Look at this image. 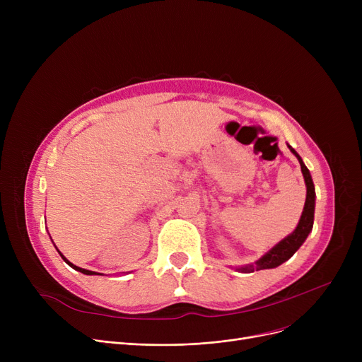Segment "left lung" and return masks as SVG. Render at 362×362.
Segmentation results:
<instances>
[{
	"instance_id": "8db88e82",
	"label": "left lung",
	"mask_w": 362,
	"mask_h": 362,
	"mask_svg": "<svg viewBox=\"0 0 362 362\" xmlns=\"http://www.w3.org/2000/svg\"><path fill=\"white\" fill-rule=\"evenodd\" d=\"M288 148L291 149L292 154L298 158V161L300 164V171L303 175V180H305V186H307L305 205H303V211H302V216L299 218V223H298V226L295 227V230L291 235H288L286 238L281 239L277 245H274L267 254H264L258 261H255V264H248V265H243V267H236V272L252 273L254 270L258 272V270H267V269L279 267L280 264H283L284 261H288L300 248V245L305 242V239L308 238V235L313 230L314 211H315L314 182H313L310 170L307 168L305 164H303V161L299 157L298 152L289 144H288Z\"/></svg>"
}]
</instances>
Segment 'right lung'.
<instances>
[{"mask_svg":"<svg viewBox=\"0 0 362 362\" xmlns=\"http://www.w3.org/2000/svg\"><path fill=\"white\" fill-rule=\"evenodd\" d=\"M57 251H59V250H57ZM59 254H60V255H62V258H63V259H64V261H66V262L70 265V267H71V269H74L76 272H81V273H83V274H86V276H93V274H97V273H95V272H90V270H85V269H81V267H78V265L71 264V262H70V261H69V259H67V258H66V257H64V255H63L60 251H59Z\"/></svg>","mask_w":362,"mask_h":362,"instance_id":"right-lung-1","label":"right lung"}]
</instances>
